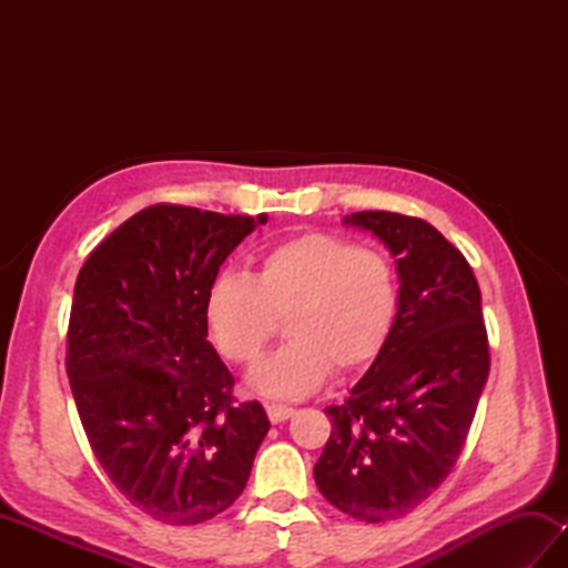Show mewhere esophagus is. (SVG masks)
<instances>
[{"instance_id": "1", "label": "esophagus", "mask_w": 568, "mask_h": 568, "mask_svg": "<svg viewBox=\"0 0 568 568\" xmlns=\"http://www.w3.org/2000/svg\"><path fill=\"white\" fill-rule=\"evenodd\" d=\"M265 413H268V419L273 422V425H281V422L291 419V417L295 415V409L287 407V405H275V403H271V405H265Z\"/></svg>"}]
</instances>
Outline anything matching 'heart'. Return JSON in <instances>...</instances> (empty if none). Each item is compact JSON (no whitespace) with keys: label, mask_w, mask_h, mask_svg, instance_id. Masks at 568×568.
<instances>
[{"label":"heart","mask_w":568,"mask_h":568,"mask_svg":"<svg viewBox=\"0 0 568 568\" xmlns=\"http://www.w3.org/2000/svg\"><path fill=\"white\" fill-rule=\"evenodd\" d=\"M400 277L381 248L327 232L287 236L253 258L248 275H220L204 300V324L220 354L258 361L285 320L291 336L253 368V388L303 397L332 376L368 368L395 332Z\"/></svg>","instance_id":"1"}]
</instances>
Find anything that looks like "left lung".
<instances>
[{"label": "left lung", "mask_w": 568, "mask_h": 568, "mask_svg": "<svg viewBox=\"0 0 568 568\" xmlns=\"http://www.w3.org/2000/svg\"><path fill=\"white\" fill-rule=\"evenodd\" d=\"M346 222L397 258L400 312L352 395L324 409L332 434L315 480L334 508L385 523L415 510L454 468L488 378V332L474 271L432 224L383 210Z\"/></svg>", "instance_id": "left-lung-1"}]
</instances>
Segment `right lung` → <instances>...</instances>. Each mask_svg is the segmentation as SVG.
Segmentation results:
<instances>
[{
	"label": "right lung",
	"mask_w": 568,
	"mask_h": 568,
	"mask_svg": "<svg viewBox=\"0 0 568 568\" xmlns=\"http://www.w3.org/2000/svg\"><path fill=\"white\" fill-rule=\"evenodd\" d=\"M268 216L151 204L82 263L65 368L92 454L153 520L200 525L241 490L271 429L207 342L220 265Z\"/></svg>",
	"instance_id": "add662e5"
}]
</instances>
